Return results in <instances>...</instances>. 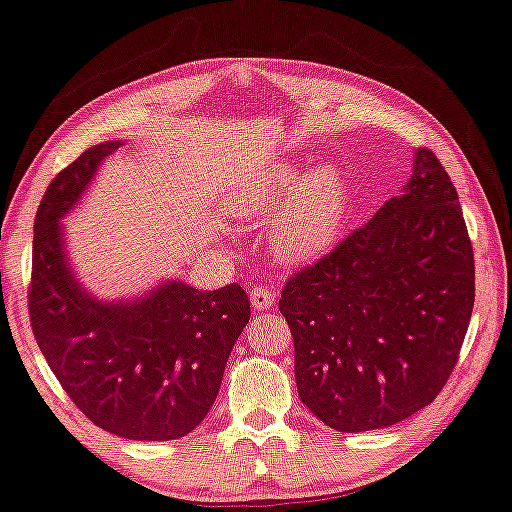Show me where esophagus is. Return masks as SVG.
<instances>
[{
	"instance_id": "34e87169",
	"label": "esophagus",
	"mask_w": 512,
	"mask_h": 512,
	"mask_svg": "<svg viewBox=\"0 0 512 512\" xmlns=\"http://www.w3.org/2000/svg\"><path fill=\"white\" fill-rule=\"evenodd\" d=\"M250 303H253L255 310H269V308H273V305H276V292H273V289H269V287L257 285V287L250 289Z\"/></svg>"
}]
</instances>
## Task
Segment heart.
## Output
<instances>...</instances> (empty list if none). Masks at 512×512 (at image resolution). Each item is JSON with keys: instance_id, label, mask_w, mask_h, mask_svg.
Wrapping results in <instances>:
<instances>
[{"instance_id": "b5f03b06", "label": "heart", "mask_w": 512, "mask_h": 512, "mask_svg": "<svg viewBox=\"0 0 512 512\" xmlns=\"http://www.w3.org/2000/svg\"><path fill=\"white\" fill-rule=\"evenodd\" d=\"M347 211V181L331 163L305 174L292 163L269 165L227 200V213L239 223L276 213L269 225V248L278 262L289 266L329 253L345 230Z\"/></svg>"}]
</instances>
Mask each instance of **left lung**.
I'll list each match as a JSON object with an SVG mask.
<instances>
[{
    "mask_svg": "<svg viewBox=\"0 0 512 512\" xmlns=\"http://www.w3.org/2000/svg\"><path fill=\"white\" fill-rule=\"evenodd\" d=\"M474 296L457 190L437 156L416 149L402 193L282 289L301 402L338 432L421 411L451 377Z\"/></svg>",
    "mask_w": 512,
    "mask_h": 512,
    "instance_id": "obj_1",
    "label": "left lung"
}]
</instances>
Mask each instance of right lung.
Wrapping results in <instances>:
<instances>
[{
	"label": "right lung",
	"instance_id": "add662e5",
	"mask_svg": "<svg viewBox=\"0 0 512 512\" xmlns=\"http://www.w3.org/2000/svg\"><path fill=\"white\" fill-rule=\"evenodd\" d=\"M119 144H94L45 190L34 220L29 319L50 370L91 423L133 441L181 439L216 402L250 301L236 282L202 292L163 280L114 301L82 285L61 220Z\"/></svg>",
	"mask_w": 512,
	"mask_h": 512
}]
</instances>
